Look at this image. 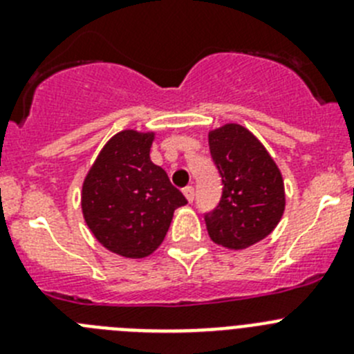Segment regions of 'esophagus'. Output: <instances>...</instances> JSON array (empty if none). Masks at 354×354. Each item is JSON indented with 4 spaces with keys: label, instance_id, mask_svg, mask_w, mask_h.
<instances>
[{
    "label": "esophagus",
    "instance_id": "esophagus-1",
    "mask_svg": "<svg viewBox=\"0 0 354 354\" xmlns=\"http://www.w3.org/2000/svg\"><path fill=\"white\" fill-rule=\"evenodd\" d=\"M183 193L187 198V202H193V198H195V189H193V186H186L183 189Z\"/></svg>",
    "mask_w": 354,
    "mask_h": 354
}]
</instances>
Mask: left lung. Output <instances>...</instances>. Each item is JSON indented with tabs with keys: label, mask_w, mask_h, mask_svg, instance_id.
Returning a JSON list of instances; mask_svg holds the SVG:
<instances>
[{
	"label": "left lung",
	"mask_w": 354,
	"mask_h": 354,
	"mask_svg": "<svg viewBox=\"0 0 354 354\" xmlns=\"http://www.w3.org/2000/svg\"><path fill=\"white\" fill-rule=\"evenodd\" d=\"M223 180L220 205L205 216L209 237L227 250H245L274 230L286 211L282 171L261 140L239 124L207 134Z\"/></svg>",
	"instance_id": "left-lung-1"
}]
</instances>
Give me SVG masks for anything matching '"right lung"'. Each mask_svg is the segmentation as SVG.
<instances>
[{
    "label": "right lung",
    "mask_w": 354,
    "mask_h": 354,
    "mask_svg": "<svg viewBox=\"0 0 354 354\" xmlns=\"http://www.w3.org/2000/svg\"><path fill=\"white\" fill-rule=\"evenodd\" d=\"M152 131L124 129L106 142L81 189V211L99 243L126 259L161 246L175 209L187 204L167 171L150 161Z\"/></svg>",
    "instance_id": "right-lung-1"
}]
</instances>
